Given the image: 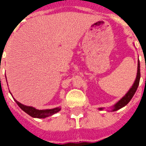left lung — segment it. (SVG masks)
Wrapping results in <instances>:
<instances>
[{"label":"left lung","instance_id":"1","mask_svg":"<svg viewBox=\"0 0 146 146\" xmlns=\"http://www.w3.org/2000/svg\"><path fill=\"white\" fill-rule=\"evenodd\" d=\"M140 76H141V73H140V63H139V61H138V73H137V76H136V80H135L134 84L131 87V88L128 91V92L125 95L124 97H123L120 100H119L117 103H116L115 106H114V109H113V111H116V110L121 109L123 106H125L129 102L131 101V99L132 98V97L134 96L135 93L137 91V88H138V84H139V81H140ZM102 110V109H100Z\"/></svg>","mask_w":146,"mask_h":146}]
</instances>
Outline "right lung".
<instances>
[{"label": "right lung", "instance_id": "right-lung-1", "mask_svg": "<svg viewBox=\"0 0 146 146\" xmlns=\"http://www.w3.org/2000/svg\"><path fill=\"white\" fill-rule=\"evenodd\" d=\"M16 102L17 105L19 107L23 110L25 113H27V114H29L30 116L32 117H35V118H45L48 117L51 115H53L54 113H58L59 110H61L60 108H54L52 110H36L35 108L31 107V106H27L21 104L19 102Z\"/></svg>", "mask_w": 146, "mask_h": 146}]
</instances>
